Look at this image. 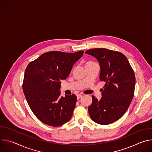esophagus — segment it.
I'll return each mask as SVG.
<instances>
[{
	"label": "esophagus",
	"mask_w": 152,
	"mask_h": 152,
	"mask_svg": "<svg viewBox=\"0 0 152 152\" xmlns=\"http://www.w3.org/2000/svg\"><path fill=\"white\" fill-rule=\"evenodd\" d=\"M82 97V94H78L77 95V99H79L80 98H81Z\"/></svg>",
	"instance_id": "esophagus-1"
}]
</instances>
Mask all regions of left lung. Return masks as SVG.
I'll return each instance as SVG.
<instances>
[{"label": "left lung", "mask_w": 152, "mask_h": 152, "mask_svg": "<svg viewBox=\"0 0 152 152\" xmlns=\"http://www.w3.org/2000/svg\"><path fill=\"white\" fill-rule=\"evenodd\" d=\"M85 53L97 59L100 66V79L105 82L101 99L92 96L89 115L98 124H111L124 114L132 100L135 85L134 70L121 52L95 48L86 50Z\"/></svg>", "instance_id": "1"}]
</instances>
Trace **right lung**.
I'll list each match as a JSON object with an SVG mask.
<instances>
[{
    "mask_svg": "<svg viewBox=\"0 0 152 152\" xmlns=\"http://www.w3.org/2000/svg\"><path fill=\"white\" fill-rule=\"evenodd\" d=\"M83 51L65 53L51 51L31 61L25 70L23 90L31 110L45 124L60 126L72 117L77 97L61 96V81L69 75Z\"/></svg>",
    "mask_w": 152,
    "mask_h": 152,
    "instance_id": "obj_1",
    "label": "right lung"
}]
</instances>
